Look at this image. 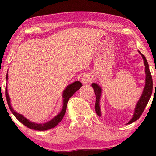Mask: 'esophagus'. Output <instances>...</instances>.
I'll return each mask as SVG.
<instances>
[{
  "label": "esophagus",
  "mask_w": 156,
  "mask_h": 156,
  "mask_svg": "<svg viewBox=\"0 0 156 156\" xmlns=\"http://www.w3.org/2000/svg\"><path fill=\"white\" fill-rule=\"evenodd\" d=\"M82 83L83 84H87L91 83V78L89 74H84L82 77Z\"/></svg>",
  "instance_id": "34e87169"
}]
</instances>
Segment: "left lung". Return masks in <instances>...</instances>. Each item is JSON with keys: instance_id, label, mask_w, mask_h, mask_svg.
I'll return each instance as SVG.
<instances>
[{"instance_id": "obj_1", "label": "left lung", "mask_w": 156, "mask_h": 156, "mask_svg": "<svg viewBox=\"0 0 156 156\" xmlns=\"http://www.w3.org/2000/svg\"><path fill=\"white\" fill-rule=\"evenodd\" d=\"M138 52L141 54L142 59L144 60V65L145 66V74H146V78H145V86L141 96L139 100L136 104L133 117L131 118V119L130 120V121H129L127 124H131L132 122H135V121H136L140 117L142 112H144L145 107H146L148 104V102H149L150 97L151 96L153 91V80L151 72H150L149 71V64H148L147 60L144 55L141 54V52L140 51H138ZM91 86L94 89L96 97L95 109H96L97 115L98 116H101V112H100V100L102 95V89L98 84L96 83H93L91 84Z\"/></svg>"}]
</instances>
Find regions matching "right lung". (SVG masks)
<instances>
[{
    "mask_svg": "<svg viewBox=\"0 0 156 156\" xmlns=\"http://www.w3.org/2000/svg\"><path fill=\"white\" fill-rule=\"evenodd\" d=\"M6 80L7 81L8 80V74H7V73L6 75ZM82 86H83V84H82L79 81H75L74 83L69 84L68 86H67V87L65 89V90L63 91V93H62L63 102H62V110L60 111V112L58 113V114L55 116L54 118H53L51 120H49L45 123H41V124L31 122V121H30V120L27 119V118H26L25 116H23L22 114H20V113L15 112L14 109H13V107L11 105V100H10L8 91H7V86H6V91H5V94H6L7 102V104H8L9 109L13 114L14 115L15 117L17 118L18 121H20L21 123L23 124L25 126H27V127L30 129H34V130H37V131H45V130H48V129L55 127L60 122V121L62 120V118L65 115V113L66 112L69 99L74 94L75 92L77 91Z\"/></svg>",
    "mask_w": 156,
    "mask_h": 156,
    "instance_id": "obj_1",
    "label": "right lung"
}]
</instances>
